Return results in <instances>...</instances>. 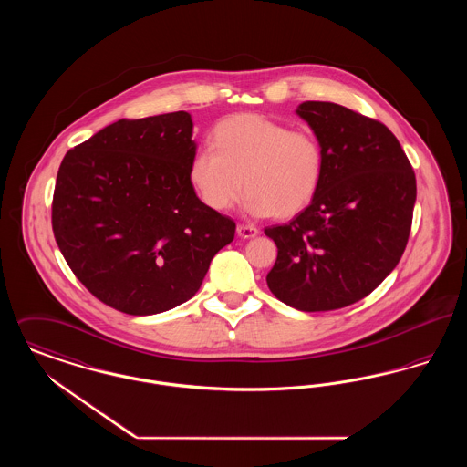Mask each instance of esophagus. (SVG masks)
Returning a JSON list of instances; mask_svg holds the SVG:
<instances>
[{
  "mask_svg": "<svg viewBox=\"0 0 467 467\" xmlns=\"http://www.w3.org/2000/svg\"><path fill=\"white\" fill-rule=\"evenodd\" d=\"M236 233H238V236H240V238L250 240V238H255V236L259 234V229H257V227H254V225H244V223H240V225L236 227Z\"/></svg>",
  "mask_w": 467,
  "mask_h": 467,
  "instance_id": "obj_1",
  "label": "esophagus"
}]
</instances>
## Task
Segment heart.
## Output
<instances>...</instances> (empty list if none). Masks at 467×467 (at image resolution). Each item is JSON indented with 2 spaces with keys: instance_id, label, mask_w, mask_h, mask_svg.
<instances>
[{
  "instance_id": "heart-1",
  "label": "heart",
  "mask_w": 467,
  "mask_h": 467,
  "mask_svg": "<svg viewBox=\"0 0 467 467\" xmlns=\"http://www.w3.org/2000/svg\"><path fill=\"white\" fill-rule=\"evenodd\" d=\"M213 149L194 152L189 182L204 206L227 212L240 200L254 217L289 219L315 200L324 178V150L310 131L259 113L223 119L213 130Z\"/></svg>"
}]
</instances>
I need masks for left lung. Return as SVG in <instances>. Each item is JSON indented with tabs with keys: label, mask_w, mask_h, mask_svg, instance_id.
<instances>
[{
	"label": "left lung",
	"mask_w": 467,
	"mask_h": 467,
	"mask_svg": "<svg viewBox=\"0 0 467 467\" xmlns=\"http://www.w3.org/2000/svg\"><path fill=\"white\" fill-rule=\"evenodd\" d=\"M296 113L324 150L320 189L296 219L265 229L278 248L269 290L301 311H329L371 294L408 244L417 180L381 122L327 101Z\"/></svg>",
	"instance_id": "left-lung-1"
}]
</instances>
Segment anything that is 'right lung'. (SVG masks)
Returning a JSON list of instances; mask_svg holds the SVG:
<instances>
[{
	"mask_svg": "<svg viewBox=\"0 0 467 467\" xmlns=\"http://www.w3.org/2000/svg\"><path fill=\"white\" fill-rule=\"evenodd\" d=\"M192 119L173 111L117 120L69 150L57 171L52 229L92 296L128 315L189 301L236 223L189 182Z\"/></svg>",
	"mask_w": 467,
	"mask_h": 467,
	"instance_id": "1",
	"label": "right lung"
}]
</instances>
